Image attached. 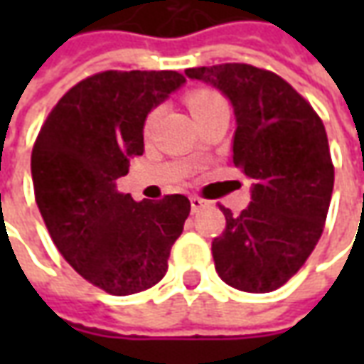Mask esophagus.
<instances>
[{"label": "esophagus", "mask_w": 364, "mask_h": 364, "mask_svg": "<svg viewBox=\"0 0 364 364\" xmlns=\"http://www.w3.org/2000/svg\"><path fill=\"white\" fill-rule=\"evenodd\" d=\"M208 205H210V203L205 200V198L191 197V208H193V213H198V210H203V208H206Z\"/></svg>", "instance_id": "34e87169"}]
</instances>
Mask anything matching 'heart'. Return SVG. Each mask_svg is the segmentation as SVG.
Here are the masks:
<instances>
[{"instance_id": "b5f03b06", "label": "heart", "mask_w": 364, "mask_h": 364, "mask_svg": "<svg viewBox=\"0 0 364 364\" xmlns=\"http://www.w3.org/2000/svg\"><path fill=\"white\" fill-rule=\"evenodd\" d=\"M224 99H222L218 93H214V91H208V90H198V91H193L189 95V109L193 112V117H197L200 112H206V111H213L216 107H224ZM154 117V114H151ZM150 117V120H151Z\"/></svg>"}]
</instances>
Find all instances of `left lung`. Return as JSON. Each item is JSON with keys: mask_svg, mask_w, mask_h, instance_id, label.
Instances as JSON below:
<instances>
[{"mask_svg": "<svg viewBox=\"0 0 364 364\" xmlns=\"http://www.w3.org/2000/svg\"><path fill=\"white\" fill-rule=\"evenodd\" d=\"M234 109V164L252 179L240 214L220 206L226 230L214 237L216 273L244 292H271L298 269L323 232L333 164L326 128L310 103L273 72L247 64L185 70Z\"/></svg>", "mask_w": 364, "mask_h": 364, "instance_id": "obj_1", "label": "left lung"}]
</instances>
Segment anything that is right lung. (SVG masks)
I'll list each match as a JSON object with an SVG mask.
<instances>
[{
	"mask_svg": "<svg viewBox=\"0 0 364 364\" xmlns=\"http://www.w3.org/2000/svg\"><path fill=\"white\" fill-rule=\"evenodd\" d=\"M185 83L177 72H103L52 109L31 156L35 197L64 259L114 296L150 289L191 213L185 195L136 203L117 189L142 156L144 124Z\"/></svg>",
	"mask_w": 364,
	"mask_h": 364,
	"instance_id": "add662e5",
	"label": "right lung"
}]
</instances>
